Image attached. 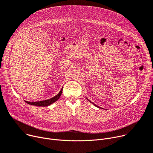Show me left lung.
I'll return each mask as SVG.
<instances>
[{"mask_svg":"<svg viewBox=\"0 0 153 153\" xmlns=\"http://www.w3.org/2000/svg\"><path fill=\"white\" fill-rule=\"evenodd\" d=\"M87 100H88V101H89V100H88V99H87ZM89 102H91V104H93V105H95V106H96V107H98V108H101V107H99V106H98V105H96V104H94V103H93V102H91V101H89Z\"/></svg>","mask_w":153,"mask_h":153,"instance_id":"obj_1","label":"left lung"}]
</instances>
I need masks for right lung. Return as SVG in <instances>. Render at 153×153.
<instances>
[{
    "label": "right lung",
    "instance_id": "obj_1",
    "mask_svg": "<svg viewBox=\"0 0 153 153\" xmlns=\"http://www.w3.org/2000/svg\"><path fill=\"white\" fill-rule=\"evenodd\" d=\"M62 90H63V88L61 89L60 92L56 96H53V98H52L51 99H49V100H44V101H36V102H29V101H24L26 103L29 104L30 105H36V106H39V107L48 106V105H50L51 104H53L55 101H57L60 98V96L62 93Z\"/></svg>",
    "mask_w": 153,
    "mask_h": 153
}]
</instances>
